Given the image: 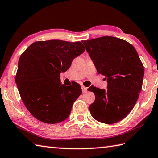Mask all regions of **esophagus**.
Returning <instances> with one entry per match:
<instances>
[{
    "mask_svg": "<svg viewBox=\"0 0 158 158\" xmlns=\"http://www.w3.org/2000/svg\"><path fill=\"white\" fill-rule=\"evenodd\" d=\"M81 90H82L83 93H85L87 92V88L84 86V85H81Z\"/></svg>",
    "mask_w": 158,
    "mask_h": 158,
    "instance_id": "1",
    "label": "esophagus"
}]
</instances>
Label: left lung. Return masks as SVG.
I'll list each match as a JSON object with an SVG mask.
<instances>
[{
    "label": "left lung",
    "mask_w": 158,
    "mask_h": 158,
    "mask_svg": "<svg viewBox=\"0 0 158 158\" xmlns=\"http://www.w3.org/2000/svg\"><path fill=\"white\" fill-rule=\"evenodd\" d=\"M97 73L106 77L107 90L91 86L95 100L90 112L97 121L110 124L127 117L142 90L144 66L133 45L113 36L82 41Z\"/></svg>",
    "instance_id": "left-lung-1"
}]
</instances>
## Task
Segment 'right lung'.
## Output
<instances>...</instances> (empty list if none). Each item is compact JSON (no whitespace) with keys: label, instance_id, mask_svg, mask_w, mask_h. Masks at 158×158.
<instances>
[{"label":"right lung","instance_id":"obj_1","mask_svg":"<svg viewBox=\"0 0 158 158\" xmlns=\"http://www.w3.org/2000/svg\"><path fill=\"white\" fill-rule=\"evenodd\" d=\"M84 51L79 41L49 40L33 43L20 56L16 85L25 107L36 119L56 124L70 115L81 88L78 84L61 85L60 74Z\"/></svg>","mask_w":158,"mask_h":158}]
</instances>
